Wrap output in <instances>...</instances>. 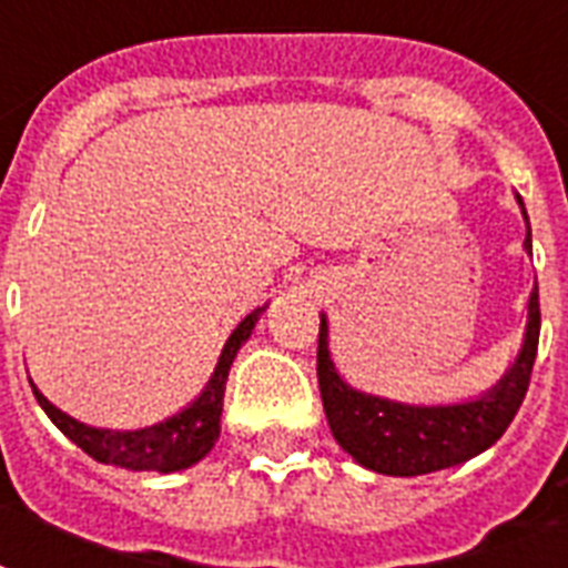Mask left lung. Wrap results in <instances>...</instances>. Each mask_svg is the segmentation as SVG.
I'll return each mask as SVG.
<instances>
[{
	"mask_svg": "<svg viewBox=\"0 0 568 568\" xmlns=\"http://www.w3.org/2000/svg\"><path fill=\"white\" fill-rule=\"evenodd\" d=\"M519 206L523 197L516 195ZM525 215V206H523ZM528 221V215H525ZM531 251V227L525 236ZM539 344V294L528 300V326L523 349L510 371L487 394L452 405H408L364 394L341 379L329 356V326L321 315L317 332V385L332 437L362 467L382 476H426L455 467L490 449L516 417L531 382Z\"/></svg>",
	"mask_w": 568,
	"mask_h": 568,
	"instance_id": "left-lung-1",
	"label": "left lung"
}]
</instances>
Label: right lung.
Listing matches in <instances>:
<instances>
[{
  "label": "right lung",
  "mask_w": 568,
  "mask_h": 568,
  "mask_svg": "<svg viewBox=\"0 0 568 568\" xmlns=\"http://www.w3.org/2000/svg\"><path fill=\"white\" fill-rule=\"evenodd\" d=\"M262 312H265V306L253 308L251 315L244 317L242 324L233 329V335H230L224 349H221V358L215 364V373L206 382L204 394L197 396L192 405H186L183 412L163 419V423H154V426L133 428V432H113V428L87 426L81 419L69 417L60 408H54L37 390L34 382H31V390H34L37 403L49 414L54 426L72 444L81 446L90 458L99 460V464L133 469V473H178V469H186L192 464H197L215 446V440H219L224 385H227L230 364L236 358L239 347L251 338L253 326H256Z\"/></svg>",
  "instance_id": "right-lung-1"
}]
</instances>
